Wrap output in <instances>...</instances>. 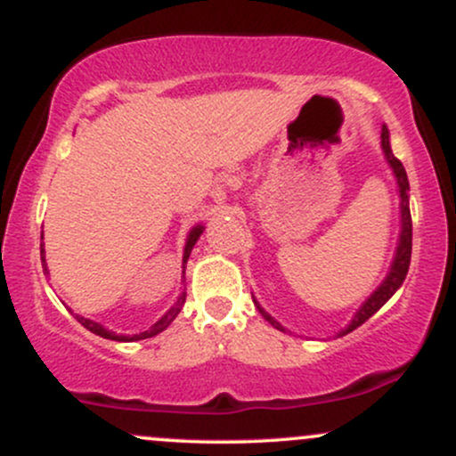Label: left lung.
I'll list each match as a JSON object with an SVG mask.
<instances>
[{
    "instance_id": "8db88e82",
    "label": "left lung",
    "mask_w": 456,
    "mask_h": 456,
    "mask_svg": "<svg viewBox=\"0 0 456 456\" xmlns=\"http://www.w3.org/2000/svg\"><path fill=\"white\" fill-rule=\"evenodd\" d=\"M381 150H384V156L386 160H388L392 174L396 177V184H399V197H401V232H399V244H396V253H395V259H392L390 264V270L388 274H386V279L381 281V285L378 289L373 291L366 300L362 302V306L358 308V313H355L352 322H349V326H345L341 332H338V337H345V334H349L352 330H355L358 326H362L369 317H373L375 313L379 311L381 306L386 305V302L390 300L392 296L396 294V289L403 285V281H405L407 276V270H410V261H411V214H410V180H407V174H405V167L401 165V160L396 159L395 154H392V148H390V133L388 128H386V124L381 126ZM255 306H257V311L264 315L265 322H270L272 326L276 330H281V332H285V328L281 326L279 322H276L274 317L270 315V313H265V308L259 305L257 300L253 297Z\"/></svg>"
}]
</instances>
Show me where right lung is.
<instances>
[{
	"instance_id": "right-lung-1",
	"label": "right lung",
	"mask_w": 456,
	"mask_h": 456,
	"mask_svg": "<svg viewBox=\"0 0 456 456\" xmlns=\"http://www.w3.org/2000/svg\"><path fill=\"white\" fill-rule=\"evenodd\" d=\"M203 224H195V227L191 229V232H188V238H186V246H184V257H182V268H186V261H188V257H191V250H192V246L197 244V240L201 238V233H203ZM40 255H43V265H45V270H46V261H45V248L40 250ZM46 274H49V270H46ZM182 276H184V270H182ZM184 302H186V291H182L180 296H177V300H175V305L169 308V311L165 313V315H162L159 322L154 323V326H151L150 330H145V332H139V334H133V337H126V334H115V332H111V330H107L104 326H101V323H96V322H92V319H86V317H81V315H75L77 317V322L81 323L83 328H87L90 330V332H94V334H98V337H102V338H111V341H122V343H130V341H141V338H150V337H156V334L159 332H162V330H167L169 328V323L174 322V319L177 317V313L182 311V306H184Z\"/></svg>"
}]
</instances>
